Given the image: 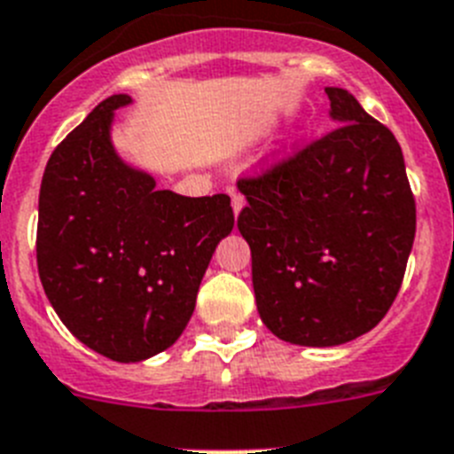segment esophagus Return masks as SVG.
Masks as SVG:
<instances>
[{"label": "esophagus", "mask_w": 454, "mask_h": 454, "mask_svg": "<svg viewBox=\"0 0 454 454\" xmlns=\"http://www.w3.org/2000/svg\"><path fill=\"white\" fill-rule=\"evenodd\" d=\"M228 193H231V200H233V212L235 215H239V212H242V207H245L247 198L242 196L238 189H228Z\"/></svg>", "instance_id": "esophagus-1"}]
</instances>
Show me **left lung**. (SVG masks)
Listing matches in <instances>:
<instances>
[{
  "label": "left lung",
  "instance_id": "left-lung-1",
  "mask_svg": "<svg viewBox=\"0 0 454 454\" xmlns=\"http://www.w3.org/2000/svg\"><path fill=\"white\" fill-rule=\"evenodd\" d=\"M325 94L339 127L239 180L258 314L300 346L346 344L379 325L415 238L397 138L346 90Z\"/></svg>",
  "mask_w": 454,
  "mask_h": 454
}]
</instances>
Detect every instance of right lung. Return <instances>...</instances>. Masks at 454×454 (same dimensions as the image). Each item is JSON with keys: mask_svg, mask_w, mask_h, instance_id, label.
I'll list each match as a JSON object with an SVG mask.
<instances>
[{"mask_svg": "<svg viewBox=\"0 0 454 454\" xmlns=\"http://www.w3.org/2000/svg\"><path fill=\"white\" fill-rule=\"evenodd\" d=\"M131 98L113 94L48 159L39 193L36 265L52 309L91 350L138 363L170 348L196 307L221 238L233 231L226 193L154 189L110 145Z\"/></svg>", "mask_w": 454, "mask_h": 454, "instance_id": "add662e5", "label": "right lung"}]
</instances>
